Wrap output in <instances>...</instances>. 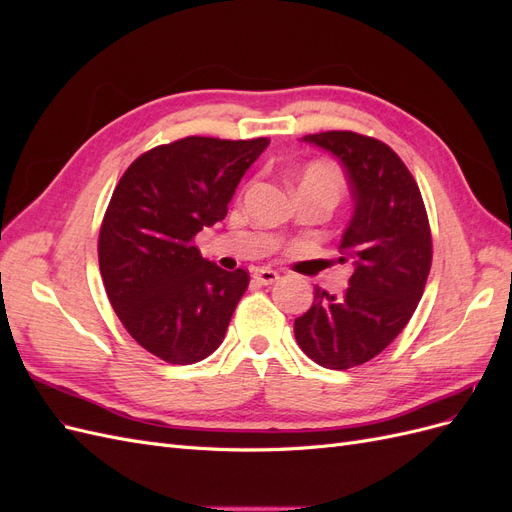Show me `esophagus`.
I'll return each mask as SVG.
<instances>
[{
	"label": "esophagus",
	"mask_w": 512,
	"mask_h": 512,
	"mask_svg": "<svg viewBox=\"0 0 512 512\" xmlns=\"http://www.w3.org/2000/svg\"><path fill=\"white\" fill-rule=\"evenodd\" d=\"M254 277H256V280H258L260 284H265V286H269V284H273V282H277V280H280V273H277V271H273V269H267V267H262V269H256V271H254Z\"/></svg>",
	"instance_id": "1"
}]
</instances>
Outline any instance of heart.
Masks as SVG:
<instances>
[{
    "mask_svg": "<svg viewBox=\"0 0 512 512\" xmlns=\"http://www.w3.org/2000/svg\"><path fill=\"white\" fill-rule=\"evenodd\" d=\"M299 188H316L339 198L344 190V177L339 168L329 162H312L305 168Z\"/></svg>",
    "mask_w": 512,
    "mask_h": 512,
    "instance_id": "1",
    "label": "heart"
}]
</instances>
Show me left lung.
<instances>
[{
    "mask_svg": "<svg viewBox=\"0 0 512 512\" xmlns=\"http://www.w3.org/2000/svg\"><path fill=\"white\" fill-rule=\"evenodd\" d=\"M342 162L354 211L339 241L352 275L342 297L314 288L294 337L314 363L350 369L374 359L404 331L431 269V230L421 190L397 153L346 130L307 134Z\"/></svg>",
    "mask_w": 512,
    "mask_h": 512,
    "instance_id": "left-lung-1",
    "label": "left lung"
}]
</instances>
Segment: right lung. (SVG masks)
Wrapping results in <instances>:
<instances>
[{"instance_id":"right-lung-1","label":"right lung","mask_w":512,"mask_h":512,"mask_svg":"<svg viewBox=\"0 0 512 512\" xmlns=\"http://www.w3.org/2000/svg\"><path fill=\"white\" fill-rule=\"evenodd\" d=\"M267 145L188 136L143 153L117 183L98 239L102 282L126 331L166 363L207 359L250 284L200 256L194 237L226 218Z\"/></svg>"}]
</instances>
